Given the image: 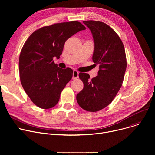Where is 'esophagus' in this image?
Instances as JSON below:
<instances>
[{
  "label": "esophagus",
  "mask_w": 155,
  "mask_h": 155,
  "mask_svg": "<svg viewBox=\"0 0 155 155\" xmlns=\"http://www.w3.org/2000/svg\"><path fill=\"white\" fill-rule=\"evenodd\" d=\"M78 77V72L77 70H74L73 72V79H77Z\"/></svg>",
  "instance_id": "esophagus-1"
}]
</instances>
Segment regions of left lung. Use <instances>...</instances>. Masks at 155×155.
Returning a JSON list of instances; mask_svg holds the SVG:
<instances>
[{"mask_svg": "<svg viewBox=\"0 0 155 155\" xmlns=\"http://www.w3.org/2000/svg\"><path fill=\"white\" fill-rule=\"evenodd\" d=\"M94 41L92 60L99 64L98 75L90 80L88 73H80L84 88L77 95V101L83 109L97 112L109 105L123 84L127 67L123 42L116 32L104 22L85 21Z\"/></svg>", "mask_w": 155, "mask_h": 155, "instance_id": "8db88e82", "label": "left lung"}]
</instances>
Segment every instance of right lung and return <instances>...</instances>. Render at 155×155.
<instances>
[{"instance_id": "1", "label": "right lung", "mask_w": 155, "mask_h": 155, "mask_svg": "<svg viewBox=\"0 0 155 155\" xmlns=\"http://www.w3.org/2000/svg\"><path fill=\"white\" fill-rule=\"evenodd\" d=\"M86 28L78 21L56 23L41 28L30 35L19 56L22 86L38 107L50 109L58 102L61 92L71 79L73 70L62 69L53 61L60 58L64 43Z\"/></svg>"}]
</instances>
